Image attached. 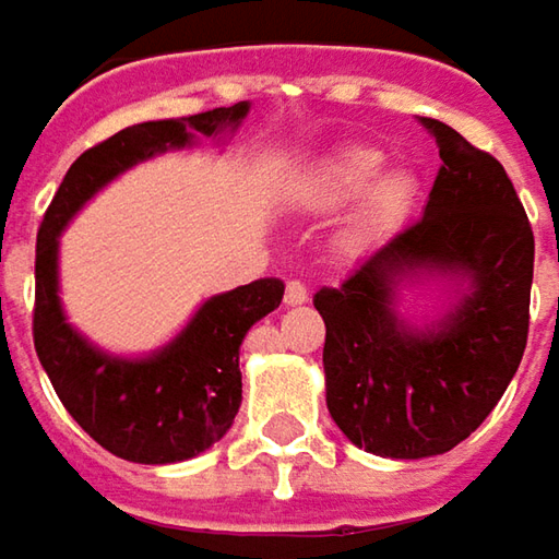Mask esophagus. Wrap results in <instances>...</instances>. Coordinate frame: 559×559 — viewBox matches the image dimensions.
I'll use <instances>...</instances> for the list:
<instances>
[{"label": "esophagus", "instance_id": "obj_1", "mask_svg": "<svg viewBox=\"0 0 559 559\" xmlns=\"http://www.w3.org/2000/svg\"><path fill=\"white\" fill-rule=\"evenodd\" d=\"M305 301H308V286L298 283V280H292L289 286H286V305H289V308H298V305H305Z\"/></svg>", "mask_w": 559, "mask_h": 559}]
</instances>
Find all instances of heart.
<instances>
[{
    "label": "heart",
    "mask_w": 559,
    "mask_h": 559,
    "mask_svg": "<svg viewBox=\"0 0 559 559\" xmlns=\"http://www.w3.org/2000/svg\"><path fill=\"white\" fill-rule=\"evenodd\" d=\"M385 155L370 145H342L323 155L305 174L301 199L313 211H338L357 204L352 242H367L404 221L417 199V177L404 167L382 174Z\"/></svg>",
    "instance_id": "1"
}]
</instances>
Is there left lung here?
I'll list each match as a JSON object with an SVG mask.
<instances>
[{"label": "left lung", "instance_id": "8db88e82", "mask_svg": "<svg viewBox=\"0 0 559 559\" xmlns=\"http://www.w3.org/2000/svg\"><path fill=\"white\" fill-rule=\"evenodd\" d=\"M441 167L417 224L313 295L326 323V407L352 444L419 461L483 426L516 373L528 335L535 236L498 158L448 123L423 118ZM441 278L452 301L426 324L400 295Z\"/></svg>", "mask_w": 559, "mask_h": 559}]
</instances>
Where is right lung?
Segmentation results:
<instances>
[{"mask_svg":"<svg viewBox=\"0 0 559 559\" xmlns=\"http://www.w3.org/2000/svg\"><path fill=\"white\" fill-rule=\"evenodd\" d=\"M248 108V102H236L189 118L145 120L98 142L71 164L36 233L33 345L39 364L80 429L123 461L180 463L224 439L242 404L239 345L261 317L280 308L286 286L254 280L211 295L158 352L120 357L68 323L58 295V239L76 211L123 170L186 148L195 136L236 133Z\"/></svg>","mask_w":559,"mask_h":559,"instance_id":"1","label":"right lung"}]
</instances>
